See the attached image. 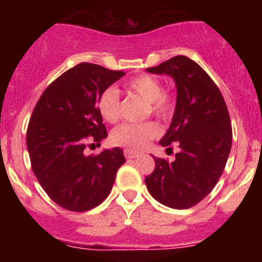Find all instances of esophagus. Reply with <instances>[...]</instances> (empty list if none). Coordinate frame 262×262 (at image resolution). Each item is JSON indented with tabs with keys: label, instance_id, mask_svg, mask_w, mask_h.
Wrapping results in <instances>:
<instances>
[{
	"label": "esophagus",
	"instance_id": "esophagus-1",
	"mask_svg": "<svg viewBox=\"0 0 262 262\" xmlns=\"http://www.w3.org/2000/svg\"><path fill=\"white\" fill-rule=\"evenodd\" d=\"M124 156H126V159H135L139 156V154L133 149H124Z\"/></svg>",
	"mask_w": 262,
	"mask_h": 262
}]
</instances>
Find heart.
I'll use <instances>...</instances> for the list:
<instances>
[{"mask_svg":"<svg viewBox=\"0 0 262 262\" xmlns=\"http://www.w3.org/2000/svg\"><path fill=\"white\" fill-rule=\"evenodd\" d=\"M128 88L131 92L147 101L149 110L155 117L163 120L170 117L173 110L172 97L164 92L161 81L157 80L156 77L140 75L129 80ZM97 106L99 114L106 122L108 123L117 122L120 115V97L118 89L113 86L106 88L99 96ZM157 135H159V127L152 122L123 123L113 129L110 139L117 145L131 148V149H140Z\"/></svg>","mask_w":262,"mask_h":262,"instance_id":"1","label":"heart"}]
</instances>
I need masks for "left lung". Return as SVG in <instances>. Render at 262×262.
Instances as JSON below:
<instances>
[{
    "label": "left lung",
    "mask_w": 262,
    "mask_h": 262,
    "mask_svg": "<svg viewBox=\"0 0 262 262\" xmlns=\"http://www.w3.org/2000/svg\"><path fill=\"white\" fill-rule=\"evenodd\" d=\"M168 75L177 86L172 123L160 144L177 143L176 160L155 159L145 185L155 200L172 209H190L217 184L232 145V128L226 102L214 81L195 61L174 56L148 68Z\"/></svg>",
    "instance_id": "obj_1"
}]
</instances>
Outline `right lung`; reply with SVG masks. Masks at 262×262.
<instances>
[{"instance_id": "1", "label": "right lung", "mask_w": 262, "mask_h": 262, "mask_svg": "<svg viewBox=\"0 0 262 262\" xmlns=\"http://www.w3.org/2000/svg\"><path fill=\"white\" fill-rule=\"evenodd\" d=\"M123 76L122 71L81 62L48 85L32 111L26 136L32 172L62 209L84 212L102 203L126 163L118 147L96 156L84 152L88 142L99 144L107 136L97 103L103 90Z\"/></svg>"}]
</instances>
